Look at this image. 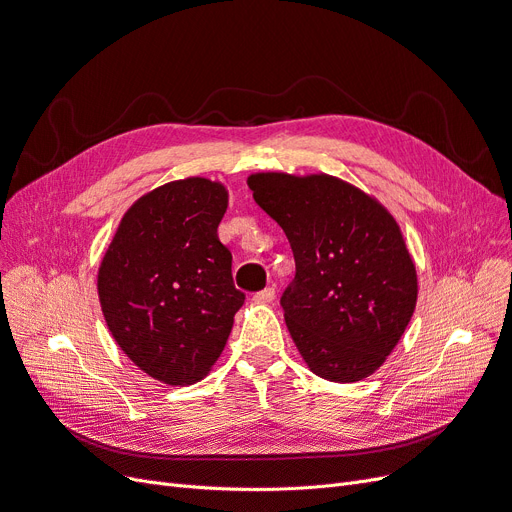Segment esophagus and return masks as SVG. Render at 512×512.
I'll list each match as a JSON object with an SVG mask.
<instances>
[{
	"instance_id": "obj_1",
	"label": "esophagus",
	"mask_w": 512,
	"mask_h": 512,
	"mask_svg": "<svg viewBox=\"0 0 512 512\" xmlns=\"http://www.w3.org/2000/svg\"><path fill=\"white\" fill-rule=\"evenodd\" d=\"M275 300V288L269 285V288H264L260 292L254 294V302H273Z\"/></svg>"
}]
</instances>
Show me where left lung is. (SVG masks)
Listing matches in <instances>:
<instances>
[{
    "instance_id": "left-lung-1",
    "label": "left lung",
    "mask_w": 512,
    "mask_h": 512,
    "mask_svg": "<svg viewBox=\"0 0 512 512\" xmlns=\"http://www.w3.org/2000/svg\"><path fill=\"white\" fill-rule=\"evenodd\" d=\"M248 187L292 245L296 275L281 306L306 365L332 382L374 374L418 298L416 267L395 218L327 174L262 172Z\"/></svg>"
}]
</instances>
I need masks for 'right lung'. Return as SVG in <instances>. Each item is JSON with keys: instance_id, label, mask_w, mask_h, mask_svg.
<instances>
[{"instance_id": "right-lung-1", "label": "right lung", "mask_w": 512, "mask_h": 512, "mask_svg": "<svg viewBox=\"0 0 512 512\" xmlns=\"http://www.w3.org/2000/svg\"><path fill=\"white\" fill-rule=\"evenodd\" d=\"M229 193L185 178L142 195L124 214L98 269V298L115 342L142 372L172 386L210 372L245 294L218 239Z\"/></svg>"}]
</instances>
